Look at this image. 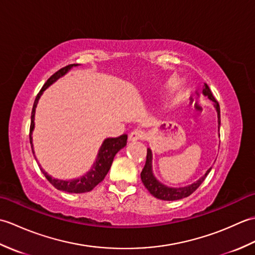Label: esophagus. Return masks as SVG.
Instances as JSON below:
<instances>
[{
	"mask_svg": "<svg viewBox=\"0 0 255 255\" xmlns=\"http://www.w3.org/2000/svg\"><path fill=\"white\" fill-rule=\"evenodd\" d=\"M145 137V133L144 131L140 130V129H136V130L131 131L129 133V140L130 141H134V140H140V139H144Z\"/></svg>",
	"mask_w": 255,
	"mask_h": 255,
	"instance_id": "esophagus-1",
	"label": "esophagus"
}]
</instances>
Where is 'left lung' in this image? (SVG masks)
<instances>
[{
  "label": "left lung",
  "mask_w": 255,
  "mask_h": 255,
  "mask_svg": "<svg viewBox=\"0 0 255 255\" xmlns=\"http://www.w3.org/2000/svg\"><path fill=\"white\" fill-rule=\"evenodd\" d=\"M202 93L204 96H207L210 101L214 102V107L216 112H217V117H218V132H219V127H220V107L218 102L215 100L214 95L211 94V91L209 89V86L207 84H204L203 86V91ZM218 136L220 137V134L218 133ZM152 151H151L150 148L147 150V161H145V164L143 170L141 172V181L143 183L144 187L148 189L151 195H153L154 197L162 199V200H178L182 198H185L189 196L192 193H194L196 189L199 187L200 184L204 182L206 176L208 175V173L211 171V166L209 169L206 171L205 174L199 177L196 182H194L192 184H189L187 186H182V187H172V186H167L165 184L161 183L158 178H156L153 174V170H152Z\"/></svg>",
  "instance_id": "obj_1"
}]
</instances>
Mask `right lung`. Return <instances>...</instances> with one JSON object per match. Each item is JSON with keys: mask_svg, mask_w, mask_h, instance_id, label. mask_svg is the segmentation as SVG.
Wrapping results in <instances>:
<instances>
[{"mask_svg": "<svg viewBox=\"0 0 255 255\" xmlns=\"http://www.w3.org/2000/svg\"><path fill=\"white\" fill-rule=\"evenodd\" d=\"M78 66H80V64H70V66H67L59 70V71H57L55 74L51 75V77L48 79L45 85L42 86L40 92L36 96L34 106H32V111H31V123H30V131H29V140H30L32 153L34 154H35V151H34V144H32L31 134L35 128L34 121H35V112H36L38 101H39L42 93H44V92L49 88L51 84L55 83L57 80L62 78L63 75H66L72 68L78 67ZM126 144H127V134H122L121 137H117V138H106L100 147L99 152H97V155H96V160L93 163V165L91 166V169L86 172L84 175L77 178H72V180H59V178L52 177L51 175L48 174V173L40 166V164H39V167L41 172L44 173V175L46 176L47 180L49 181L57 189H59V191H63L67 193H75V194L86 193V192L92 191L97 184L104 180L108 171L111 169L113 160L115 158L116 153L119 150H122ZM34 156L36 159V155Z\"/></svg>", "mask_w": 255, "mask_h": 255, "instance_id": "obj_1", "label": "right lung"}]
</instances>
